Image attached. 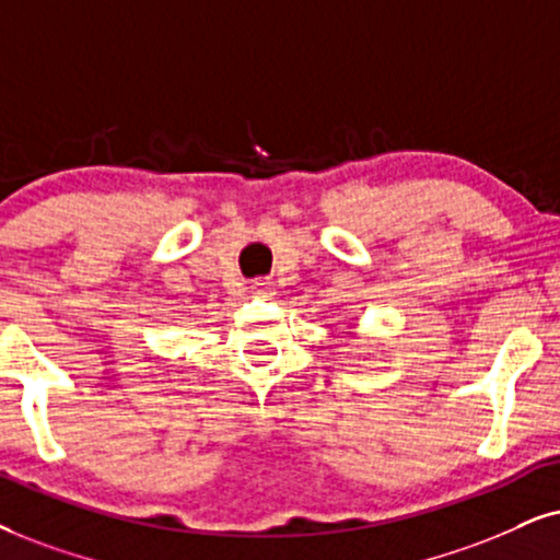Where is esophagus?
Listing matches in <instances>:
<instances>
[{
    "instance_id": "34e87169",
    "label": "esophagus",
    "mask_w": 560,
    "mask_h": 560,
    "mask_svg": "<svg viewBox=\"0 0 560 560\" xmlns=\"http://www.w3.org/2000/svg\"><path fill=\"white\" fill-rule=\"evenodd\" d=\"M256 289H260V292H268V284L266 281H256Z\"/></svg>"
}]
</instances>
